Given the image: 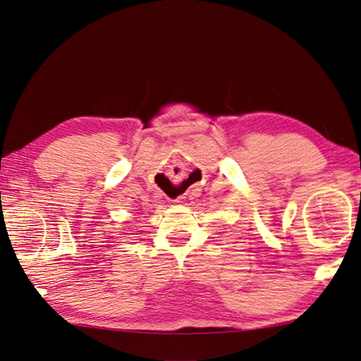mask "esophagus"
Returning a JSON list of instances; mask_svg holds the SVG:
<instances>
[{
  "label": "esophagus",
  "mask_w": 361,
  "mask_h": 361,
  "mask_svg": "<svg viewBox=\"0 0 361 361\" xmlns=\"http://www.w3.org/2000/svg\"><path fill=\"white\" fill-rule=\"evenodd\" d=\"M182 196H178V198H176V200H173V202H182Z\"/></svg>",
  "instance_id": "esophagus-1"
}]
</instances>
